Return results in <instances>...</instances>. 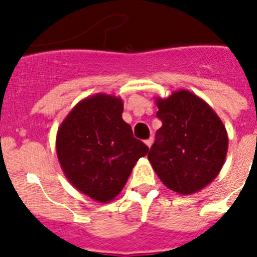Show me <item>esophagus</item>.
<instances>
[{
    "mask_svg": "<svg viewBox=\"0 0 257 257\" xmlns=\"http://www.w3.org/2000/svg\"><path fill=\"white\" fill-rule=\"evenodd\" d=\"M145 144L148 145L149 148H151V147H152V144H153V138H152V136H151V138H149V139H147V140H145Z\"/></svg>",
    "mask_w": 257,
    "mask_h": 257,
    "instance_id": "1",
    "label": "esophagus"
}]
</instances>
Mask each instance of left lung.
<instances>
[{"mask_svg": "<svg viewBox=\"0 0 257 257\" xmlns=\"http://www.w3.org/2000/svg\"><path fill=\"white\" fill-rule=\"evenodd\" d=\"M156 103L162 127L157 130L148 160L169 189L193 194L216 178L224 165L225 127L208 104L187 90Z\"/></svg>", "mask_w": 257, "mask_h": 257, "instance_id": "1", "label": "left lung"}]
</instances>
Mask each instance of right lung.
<instances>
[{
    "label": "right lung",
    "mask_w": 257,
    "mask_h": 257,
    "mask_svg": "<svg viewBox=\"0 0 257 257\" xmlns=\"http://www.w3.org/2000/svg\"><path fill=\"white\" fill-rule=\"evenodd\" d=\"M119 97L97 94L79 101L56 136V153L68 180L97 202L119 194L133 167L149 148L122 119Z\"/></svg>",
    "instance_id": "right-lung-1"
}]
</instances>
